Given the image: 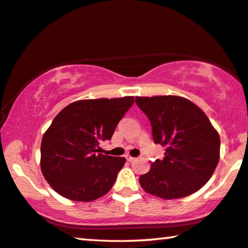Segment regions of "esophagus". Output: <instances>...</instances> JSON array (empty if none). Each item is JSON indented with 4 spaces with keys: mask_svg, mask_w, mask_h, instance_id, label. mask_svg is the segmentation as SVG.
<instances>
[{
    "mask_svg": "<svg viewBox=\"0 0 248 248\" xmlns=\"http://www.w3.org/2000/svg\"><path fill=\"white\" fill-rule=\"evenodd\" d=\"M125 159H127V161H129V162H132V161H135V160H136V158H133V156L129 155H125Z\"/></svg>",
    "mask_w": 248,
    "mask_h": 248,
    "instance_id": "34e87169",
    "label": "esophagus"
}]
</instances>
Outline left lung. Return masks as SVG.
I'll return each instance as SVG.
<instances>
[{
    "label": "left lung",
    "instance_id": "obj_1",
    "mask_svg": "<svg viewBox=\"0 0 248 248\" xmlns=\"http://www.w3.org/2000/svg\"><path fill=\"white\" fill-rule=\"evenodd\" d=\"M152 125L153 141L166 152L139 178L149 194L186 198L199 191L214 173L221 141L209 118L192 101L179 96L136 97Z\"/></svg>",
    "mask_w": 248,
    "mask_h": 248
}]
</instances>
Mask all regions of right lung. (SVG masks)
<instances>
[{
    "mask_svg": "<svg viewBox=\"0 0 248 248\" xmlns=\"http://www.w3.org/2000/svg\"><path fill=\"white\" fill-rule=\"evenodd\" d=\"M135 97L99 98L72 103L54 118L41 144V169L58 194L90 202L108 193L124 158L100 153Z\"/></svg>",
    "mask_w": 248,
    "mask_h": 248,
    "instance_id": "right-lung-1",
    "label": "right lung"
}]
</instances>
